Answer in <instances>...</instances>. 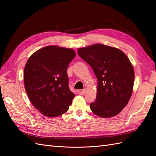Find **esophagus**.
I'll use <instances>...</instances> for the list:
<instances>
[{"label":"esophagus","mask_w":156,"mask_h":156,"mask_svg":"<svg viewBox=\"0 0 156 156\" xmlns=\"http://www.w3.org/2000/svg\"><path fill=\"white\" fill-rule=\"evenodd\" d=\"M86 92H87V90H86V89H83V90H82L79 92V93H80L81 95H84Z\"/></svg>","instance_id":"esophagus-1"}]
</instances>
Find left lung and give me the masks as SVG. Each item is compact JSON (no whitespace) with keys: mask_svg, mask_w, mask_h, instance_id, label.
<instances>
[{"mask_svg":"<svg viewBox=\"0 0 156 156\" xmlns=\"http://www.w3.org/2000/svg\"><path fill=\"white\" fill-rule=\"evenodd\" d=\"M78 54L91 66L98 80L91 111L102 118L117 115L133 92L134 69L127 56L117 48L98 44L79 48Z\"/></svg>","mask_w":156,"mask_h":156,"instance_id":"obj_1","label":"left lung"}]
</instances>
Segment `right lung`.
I'll use <instances>...</instances> for the list:
<instances>
[{"label":"right lung","instance_id":"1","mask_svg":"<svg viewBox=\"0 0 156 156\" xmlns=\"http://www.w3.org/2000/svg\"><path fill=\"white\" fill-rule=\"evenodd\" d=\"M72 49L49 45L33 54L24 69V84L29 100L41 114L60 116L75 95L68 85L67 68L74 58Z\"/></svg>","mask_w":156,"mask_h":156}]
</instances>
